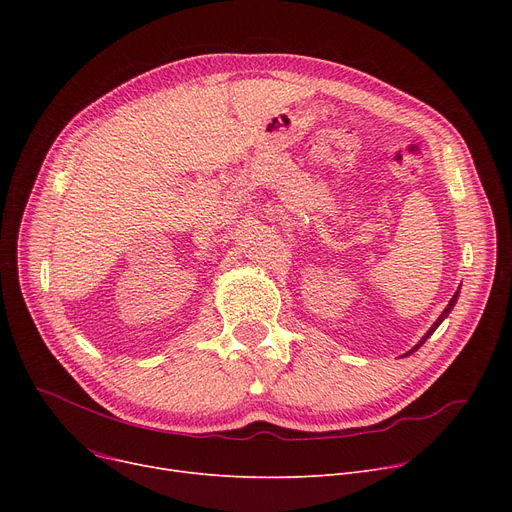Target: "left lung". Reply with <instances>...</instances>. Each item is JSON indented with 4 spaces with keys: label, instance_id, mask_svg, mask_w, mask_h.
Instances as JSON below:
<instances>
[{
    "label": "left lung",
    "instance_id": "1",
    "mask_svg": "<svg viewBox=\"0 0 512 512\" xmlns=\"http://www.w3.org/2000/svg\"><path fill=\"white\" fill-rule=\"evenodd\" d=\"M456 299H459V290H456V292H454V297H452V299H450V303H448V307H446V309H444V311H442V315H440V317H438V319H436V321H434V326H432V328H429V330H427V334H425V336H423V338H421V340H419V344H415V346H413V348H411V351H409V353H405V357H409V355H413V353H415V351H417V348H419V346H421V344H423V342H425V340H427V338H429V336H432V334H434V332H436V330H438V326H440V324H442V321H444V319H446V317H448V313H450V311H452V307H454V303H456Z\"/></svg>",
    "mask_w": 512,
    "mask_h": 512
}]
</instances>
